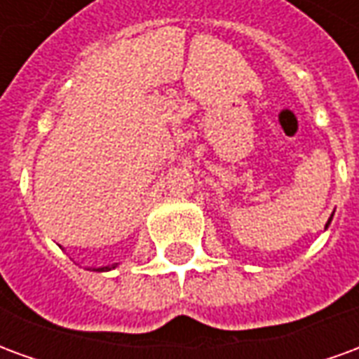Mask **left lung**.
Returning a JSON list of instances; mask_svg holds the SVG:
<instances>
[{"mask_svg": "<svg viewBox=\"0 0 359 359\" xmlns=\"http://www.w3.org/2000/svg\"><path fill=\"white\" fill-rule=\"evenodd\" d=\"M329 221H331V219H329Z\"/></svg>", "mask_w": 359, "mask_h": 359, "instance_id": "obj_1", "label": "left lung"}]
</instances>
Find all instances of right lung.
<instances>
[{
	"instance_id": "right-lung-1",
	"label": "right lung",
	"mask_w": 359,
	"mask_h": 359,
	"mask_svg": "<svg viewBox=\"0 0 359 359\" xmlns=\"http://www.w3.org/2000/svg\"><path fill=\"white\" fill-rule=\"evenodd\" d=\"M117 267V264H113V265H107V267H102L100 271H109V269H115Z\"/></svg>"
}]
</instances>
